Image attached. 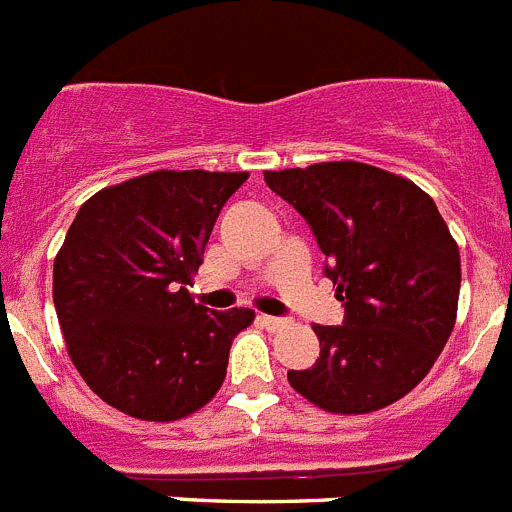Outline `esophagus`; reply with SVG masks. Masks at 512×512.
<instances>
[{"label":"esophagus","instance_id":"obj_1","mask_svg":"<svg viewBox=\"0 0 512 512\" xmlns=\"http://www.w3.org/2000/svg\"><path fill=\"white\" fill-rule=\"evenodd\" d=\"M257 322H260V325H265L268 330H278L286 325V320H283V317H273V315H257Z\"/></svg>","mask_w":512,"mask_h":512}]
</instances>
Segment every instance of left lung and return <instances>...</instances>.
<instances>
[{
    "label": "left lung",
    "instance_id": "left-lung-1",
    "mask_svg": "<svg viewBox=\"0 0 512 512\" xmlns=\"http://www.w3.org/2000/svg\"><path fill=\"white\" fill-rule=\"evenodd\" d=\"M315 234L343 325H315L320 359L289 369L307 401L369 414L424 380L455 325L461 255L435 200L414 182L359 161L265 171Z\"/></svg>",
    "mask_w": 512,
    "mask_h": 512
}]
</instances>
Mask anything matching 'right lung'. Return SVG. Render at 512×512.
<instances>
[{"label":"right lung","mask_w":512,"mask_h":512,"mask_svg":"<svg viewBox=\"0 0 512 512\" xmlns=\"http://www.w3.org/2000/svg\"><path fill=\"white\" fill-rule=\"evenodd\" d=\"M247 171H150L77 210L54 260V307L72 364L124 414L176 422L218 393L252 309L192 302L216 218Z\"/></svg>","instance_id":"right-lung-1"}]
</instances>
